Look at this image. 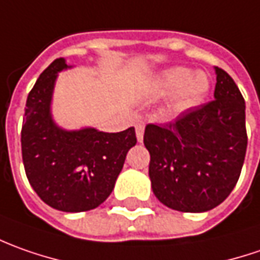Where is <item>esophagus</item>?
Segmentation results:
<instances>
[{"instance_id": "34e87169", "label": "esophagus", "mask_w": 260, "mask_h": 260, "mask_svg": "<svg viewBox=\"0 0 260 260\" xmlns=\"http://www.w3.org/2000/svg\"><path fill=\"white\" fill-rule=\"evenodd\" d=\"M135 129H137V139H138V142H142V139H144V123H137Z\"/></svg>"}]
</instances>
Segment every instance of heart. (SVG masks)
I'll list each match as a JSON object with an SVG mask.
<instances>
[{
	"label": "heart",
	"instance_id": "obj_1",
	"mask_svg": "<svg viewBox=\"0 0 260 260\" xmlns=\"http://www.w3.org/2000/svg\"><path fill=\"white\" fill-rule=\"evenodd\" d=\"M209 79L202 72H194L191 69L171 68L164 70L154 80L152 89L157 94L174 93V108L177 111L188 109L200 103L209 92Z\"/></svg>",
	"mask_w": 260,
	"mask_h": 260
}]
</instances>
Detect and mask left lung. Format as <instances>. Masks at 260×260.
Instances as JSON below:
<instances>
[{
	"instance_id": "left-lung-1",
	"label": "left lung",
	"mask_w": 260,
	"mask_h": 260,
	"mask_svg": "<svg viewBox=\"0 0 260 260\" xmlns=\"http://www.w3.org/2000/svg\"><path fill=\"white\" fill-rule=\"evenodd\" d=\"M216 75L213 101L145 126L152 191L173 210H211L240 177L247 147L245 99L223 69L216 68Z\"/></svg>"
}]
</instances>
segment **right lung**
<instances>
[{"label":"right lung","mask_w":260,"mask_h":260,"mask_svg":"<svg viewBox=\"0 0 260 260\" xmlns=\"http://www.w3.org/2000/svg\"><path fill=\"white\" fill-rule=\"evenodd\" d=\"M66 68L63 58H56L30 90L21 152L27 178L41 200L56 210L77 213L96 209L109 197L137 135L134 126L116 134L57 128L50 101L57 72Z\"/></svg>","instance_id":"right-lung-1"}]
</instances>
